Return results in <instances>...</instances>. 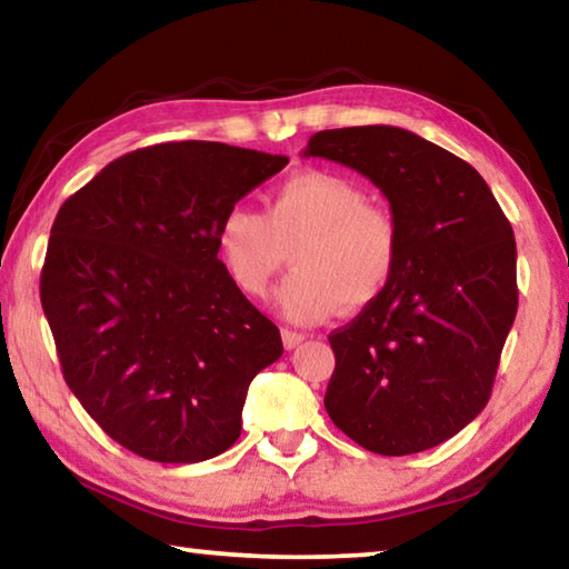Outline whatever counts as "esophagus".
<instances>
[{
    "label": "esophagus",
    "instance_id": "34e87169",
    "mask_svg": "<svg viewBox=\"0 0 569 569\" xmlns=\"http://www.w3.org/2000/svg\"><path fill=\"white\" fill-rule=\"evenodd\" d=\"M281 336H283V346H286L288 351L296 349V346H298V343H303V339H306L303 333L291 331V329H283V331H281Z\"/></svg>",
    "mask_w": 569,
    "mask_h": 569
}]
</instances>
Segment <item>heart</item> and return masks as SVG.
Returning a JSON list of instances; mask_svg holds the SVG:
<instances>
[{
  "label": "heart",
  "mask_w": 569,
  "mask_h": 569,
  "mask_svg": "<svg viewBox=\"0 0 569 569\" xmlns=\"http://www.w3.org/2000/svg\"><path fill=\"white\" fill-rule=\"evenodd\" d=\"M291 248L296 271L278 288V311L321 323L387 291L399 226L387 208L369 203L359 182L331 170L296 172L268 192L266 213L236 206L218 226L220 261L248 296L268 291Z\"/></svg>",
  "instance_id": "b5f03b06"
}]
</instances>
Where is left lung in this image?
Wrapping results in <instances>:
<instances>
[{
    "label": "left lung",
    "mask_w": 569,
    "mask_h": 569,
    "mask_svg": "<svg viewBox=\"0 0 569 569\" xmlns=\"http://www.w3.org/2000/svg\"><path fill=\"white\" fill-rule=\"evenodd\" d=\"M303 158L361 172L389 200L399 261L377 301L329 336L326 411L356 445L417 455L487 407L517 316V243L479 172L391 124L316 132Z\"/></svg>",
    "instance_id": "1"
}]
</instances>
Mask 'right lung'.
<instances>
[{
	"label": "right lung",
	"instance_id": "add662e5",
	"mask_svg": "<svg viewBox=\"0 0 569 569\" xmlns=\"http://www.w3.org/2000/svg\"><path fill=\"white\" fill-rule=\"evenodd\" d=\"M286 156L162 142L128 152L54 218L40 298L67 387L132 455L196 465L236 445L276 323L218 258V226Z\"/></svg>",
	"mask_w": 569,
	"mask_h": 569
}]
</instances>
